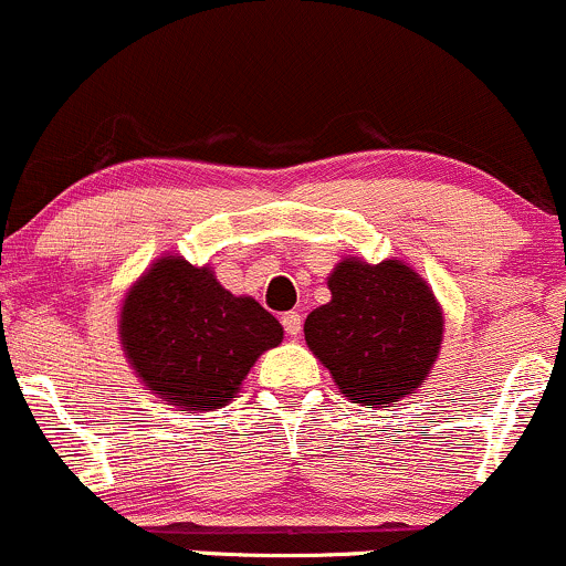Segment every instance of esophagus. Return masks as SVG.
Masks as SVG:
<instances>
[{"mask_svg":"<svg viewBox=\"0 0 566 566\" xmlns=\"http://www.w3.org/2000/svg\"><path fill=\"white\" fill-rule=\"evenodd\" d=\"M282 325H284V333H287L290 338H297L303 331V316L297 312H287L282 316Z\"/></svg>","mask_w":566,"mask_h":566,"instance_id":"34e87169","label":"esophagus"}]
</instances>
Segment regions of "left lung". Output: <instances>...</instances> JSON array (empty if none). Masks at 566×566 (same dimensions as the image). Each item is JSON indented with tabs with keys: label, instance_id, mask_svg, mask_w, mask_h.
<instances>
[{
	"label": "left lung",
	"instance_id": "left-lung-1",
	"mask_svg": "<svg viewBox=\"0 0 566 566\" xmlns=\"http://www.w3.org/2000/svg\"><path fill=\"white\" fill-rule=\"evenodd\" d=\"M331 303L308 314L303 333L344 397L374 408L411 395L438 357L443 314L432 290L400 260H344L327 279Z\"/></svg>",
	"mask_w": 566,
	"mask_h": 566
}]
</instances>
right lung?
<instances>
[{
  "mask_svg": "<svg viewBox=\"0 0 566 566\" xmlns=\"http://www.w3.org/2000/svg\"><path fill=\"white\" fill-rule=\"evenodd\" d=\"M282 325L252 297H235L209 269L179 258L153 265L120 314V340L142 381L169 406L212 411L239 392Z\"/></svg>",
  "mask_w": 566,
  "mask_h": 566,
  "instance_id": "obj_1",
  "label": "right lung"
}]
</instances>
